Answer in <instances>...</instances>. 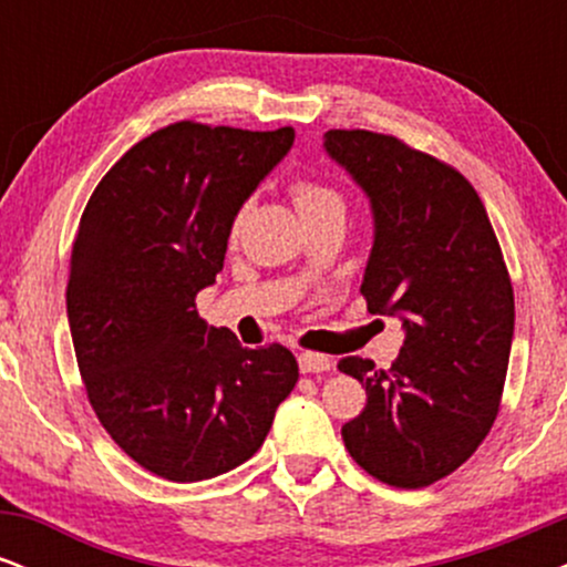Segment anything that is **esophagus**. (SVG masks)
Returning a JSON list of instances; mask_svg holds the SVG:
<instances>
[{
	"mask_svg": "<svg viewBox=\"0 0 567 567\" xmlns=\"http://www.w3.org/2000/svg\"><path fill=\"white\" fill-rule=\"evenodd\" d=\"M298 368H301V373H324V370L333 368V360L324 354H317V351H301L298 354Z\"/></svg>",
	"mask_w": 567,
	"mask_h": 567,
	"instance_id": "esophagus-1",
	"label": "esophagus"
}]
</instances>
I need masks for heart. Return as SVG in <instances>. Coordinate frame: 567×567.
<instances>
[{
  "label": "heart",
  "mask_w": 567,
  "mask_h": 567,
  "mask_svg": "<svg viewBox=\"0 0 567 567\" xmlns=\"http://www.w3.org/2000/svg\"><path fill=\"white\" fill-rule=\"evenodd\" d=\"M290 197H292V202H296L298 213H301L303 220L322 216V213H330V210L343 213L341 194H338L333 186L322 184V181H317V178H306V175L292 181ZM239 220H243V213H237V218H234V229L239 226Z\"/></svg>",
  "instance_id": "b5f03b06"
}]
</instances>
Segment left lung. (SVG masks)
Wrapping results in <instances>:
<instances>
[{"mask_svg": "<svg viewBox=\"0 0 567 567\" xmlns=\"http://www.w3.org/2000/svg\"><path fill=\"white\" fill-rule=\"evenodd\" d=\"M324 148L373 205L375 239L360 292L400 315L392 368L343 357L368 402L343 424L351 458L381 483L426 487L483 445L504 394L514 290L483 199L453 165L373 130H328Z\"/></svg>", "mask_w": 567, "mask_h": 567, "instance_id": "obj_1", "label": "left lung"}]
</instances>
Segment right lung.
<instances>
[{"instance_id":"1","label":"right lung","mask_w":567,"mask_h":567,"mask_svg":"<svg viewBox=\"0 0 567 567\" xmlns=\"http://www.w3.org/2000/svg\"><path fill=\"white\" fill-rule=\"evenodd\" d=\"M292 138V127L173 122L135 143L82 213L66 309L84 392L116 445L171 483L245 464L298 381L290 349H245L194 303Z\"/></svg>"}]
</instances>
